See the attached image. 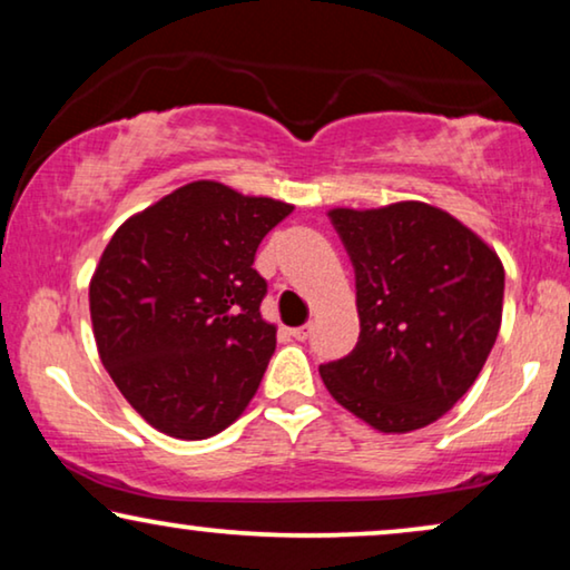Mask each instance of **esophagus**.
Masks as SVG:
<instances>
[{
  "mask_svg": "<svg viewBox=\"0 0 570 570\" xmlns=\"http://www.w3.org/2000/svg\"><path fill=\"white\" fill-rule=\"evenodd\" d=\"M311 332H314V324H303V326H293V330H291V334H293V337L295 340H308L311 337Z\"/></svg>",
  "mask_w": 570,
  "mask_h": 570,
  "instance_id": "obj_1",
  "label": "esophagus"
}]
</instances>
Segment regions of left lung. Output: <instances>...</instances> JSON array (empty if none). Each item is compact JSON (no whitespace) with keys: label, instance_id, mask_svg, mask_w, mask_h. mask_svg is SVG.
Wrapping results in <instances>:
<instances>
[{"label":"left lung","instance_id":"obj_1","mask_svg":"<svg viewBox=\"0 0 570 570\" xmlns=\"http://www.w3.org/2000/svg\"><path fill=\"white\" fill-rule=\"evenodd\" d=\"M355 267L361 337L318 368L347 412L410 433L454 407L480 376L503 316V264L478 233L425 202L334 207Z\"/></svg>","mask_w":570,"mask_h":570}]
</instances>
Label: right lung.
<instances>
[{
  "label": "right lung",
  "mask_w": 570,
  "mask_h": 570,
  "mask_svg": "<svg viewBox=\"0 0 570 570\" xmlns=\"http://www.w3.org/2000/svg\"><path fill=\"white\" fill-rule=\"evenodd\" d=\"M293 213L191 181L119 225L90 277L98 355L155 431L202 441L244 415L277 345L262 318V238Z\"/></svg>",
  "instance_id": "obj_1"
}]
</instances>
